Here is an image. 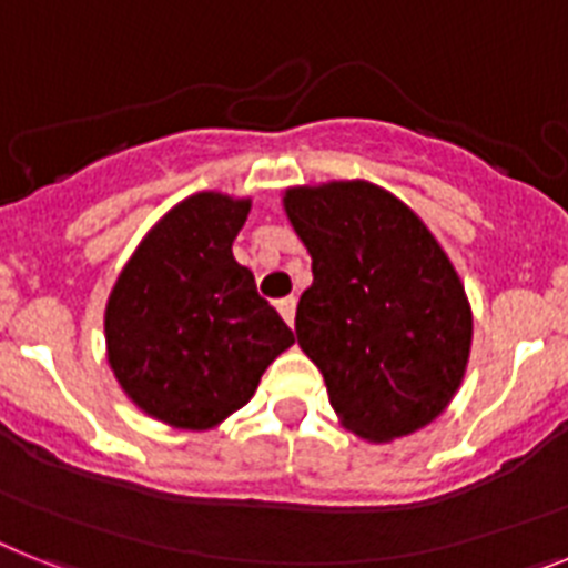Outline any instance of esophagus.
I'll return each instance as SVG.
<instances>
[{"mask_svg": "<svg viewBox=\"0 0 568 568\" xmlns=\"http://www.w3.org/2000/svg\"><path fill=\"white\" fill-rule=\"evenodd\" d=\"M276 312L283 314V321L288 323V326H294V312H297V297L276 300Z\"/></svg>", "mask_w": 568, "mask_h": 568, "instance_id": "esophagus-1", "label": "esophagus"}]
</instances>
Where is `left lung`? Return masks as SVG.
I'll return each mask as SVG.
<instances>
[{
	"instance_id": "8db88e82",
	"label": "left lung",
	"mask_w": 568,
	"mask_h": 568,
	"mask_svg": "<svg viewBox=\"0 0 568 568\" xmlns=\"http://www.w3.org/2000/svg\"><path fill=\"white\" fill-rule=\"evenodd\" d=\"M285 213L314 274L297 306V343L341 422L375 442L430 424L459 389L474 332L433 233L366 181L294 187Z\"/></svg>"
}]
</instances>
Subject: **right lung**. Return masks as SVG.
<instances>
[{
	"label": "right lung",
	"instance_id": "right-lung-1",
	"mask_svg": "<svg viewBox=\"0 0 568 568\" xmlns=\"http://www.w3.org/2000/svg\"><path fill=\"white\" fill-rule=\"evenodd\" d=\"M251 202L199 193L146 233L106 306L114 378L138 407L184 430H207L245 407L294 343L254 274L233 260Z\"/></svg>",
	"mask_w": 568,
	"mask_h": 568
}]
</instances>
